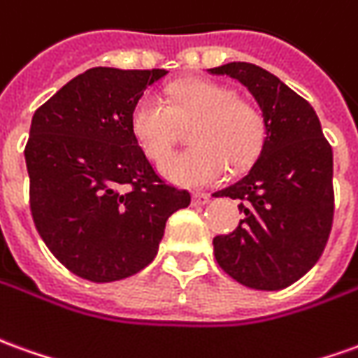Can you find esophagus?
Listing matches in <instances>:
<instances>
[{"instance_id": "obj_1", "label": "esophagus", "mask_w": 358, "mask_h": 358, "mask_svg": "<svg viewBox=\"0 0 358 358\" xmlns=\"http://www.w3.org/2000/svg\"><path fill=\"white\" fill-rule=\"evenodd\" d=\"M207 201H209V194H201V192H196V194L192 196V203L197 205V207H199V205H205Z\"/></svg>"}]
</instances>
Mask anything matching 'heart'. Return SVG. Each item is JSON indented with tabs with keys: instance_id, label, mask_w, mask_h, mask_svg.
<instances>
[{
	"instance_id": "heart-1",
	"label": "heart",
	"mask_w": 358,
	"mask_h": 358,
	"mask_svg": "<svg viewBox=\"0 0 358 358\" xmlns=\"http://www.w3.org/2000/svg\"><path fill=\"white\" fill-rule=\"evenodd\" d=\"M164 104L155 94L139 96L129 114L131 136L153 162L171 153L180 137V126L189 127V147L169 157L161 171L182 186H209L227 169H248L264 151L267 120L252 101L236 96L229 85L189 79L169 85Z\"/></svg>"
}]
</instances>
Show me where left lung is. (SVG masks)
Instances as JSON below:
<instances>
[{
	"instance_id": "1",
	"label": "left lung",
	"mask_w": 358,
	"mask_h": 358,
	"mask_svg": "<svg viewBox=\"0 0 358 358\" xmlns=\"http://www.w3.org/2000/svg\"><path fill=\"white\" fill-rule=\"evenodd\" d=\"M238 79L267 120L264 151L250 172L215 197L240 199L231 234L213 238L215 259L244 287L279 291L322 256L334 222V153L314 108L262 67L232 62L209 69Z\"/></svg>"
}]
</instances>
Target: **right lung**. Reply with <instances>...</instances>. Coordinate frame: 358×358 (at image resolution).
<instances>
[{
	"instance_id": "right-lung-1",
	"label": "right lung",
	"mask_w": 358,
	"mask_h": 358,
	"mask_svg": "<svg viewBox=\"0 0 358 358\" xmlns=\"http://www.w3.org/2000/svg\"><path fill=\"white\" fill-rule=\"evenodd\" d=\"M164 75L92 67L32 116L24 147L32 221L57 262L94 283L149 266L169 217L192 201L155 171L129 127L136 101Z\"/></svg>"
}]
</instances>
